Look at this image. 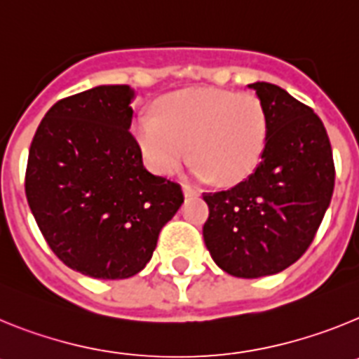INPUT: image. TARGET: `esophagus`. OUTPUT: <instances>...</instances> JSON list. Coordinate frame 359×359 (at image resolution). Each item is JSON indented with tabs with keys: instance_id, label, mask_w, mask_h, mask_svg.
<instances>
[{
	"instance_id": "34e87169",
	"label": "esophagus",
	"mask_w": 359,
	"mask_h": 359,
	"mask_svg": "<svg viewBox=\"0 0 359 359\" xmlns=\"http://www.w3.org/2000/svg\"><path fill=\"white\" fill-rule=\"evenodd\" d=\"M183 192H185V196H198L201 190L198 189V187H192V185H183Z\"/></svg>"
}]
</instances>
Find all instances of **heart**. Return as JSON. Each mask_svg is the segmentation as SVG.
Instances as JSON below:
<instances>
[{
  "mask_svg": "<svg viewBox=\"0 0 359 359\" xmlns=\"http://www.w3.org/2000/svg\"><path fill=\"white\" fill-rule=\"evenodd\" d=\"M158 116L140 115L133 135L152 170L172 174L190 154L199 176L219 183L248 177L268 140V113L255 93L189 90L158 104Z\"/></svg>",
  "mask_w": 359,
  "mask_h": 359,
  "instance_id": "1",
  "label": "heart"
}]
</instances>
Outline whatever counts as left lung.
<instances>
[{
    "mask_svg": "<svg viewBox=\"0 0 359 359\" xmlns=\"http://www.w3.org/2000/svg\"><path fill=\"white\" fill-rule=\"evenodd\" d=\"M268 113L261 163L230 189L203 192V237L212 259L233 277L290 268L315 239L334 189L331 142L315 111L269 82L250 84Z\"/></svg>",
    "mask_w": 359,
    "mask_h": 359,
    "instance_id": "left-lung-1",
    "label": "left lung"
}]
</instances>
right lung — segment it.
I'll return each instance as SVG.
<instances>
[{
    "mask_svg": "<svg viewBox=\"0 0 359 359\" xmlns=\"http://www.w3.org/2000/svg\"><path fill=\"white\" fill-rule=\"evenodd\" d=\"M131 86H98L53 104L28 152L25 192L41 233L68 268L129 278L183 203L177 182L144 167L129 131Z\"/></svg>",
    "mask_w": 359,
    "mask_h": 359,
    "instance_id": "right-lung-1",
    "label": "right lung"
}]
</instances>
